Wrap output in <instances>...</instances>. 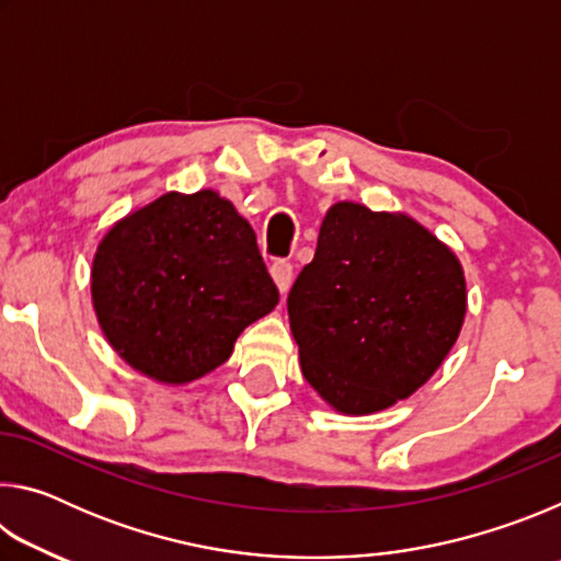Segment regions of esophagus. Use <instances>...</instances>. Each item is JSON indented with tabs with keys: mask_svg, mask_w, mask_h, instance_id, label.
I'll list each match as a JSON object with an SVG mask.
<instances>
[{
	"mask_svg": "<svg viewBox=\"0 0 561 561\" xmlns=\"http://www.w3.org/2000/svg\"><path fill=\"white\" fill-rule=\"evenodd\" d=\"M270 274H272L274 284H277V289H279L282 294H287L289 287H291V279H294L291 264H289L287 260H274L272 267H270Z\"/></svg>",
	"mask_w": 561,
	"mask_h": 561,
	"instance_id": "obj_1",
	"label": "esophagus"
}]
</instances>
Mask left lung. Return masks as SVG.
<instances>
[{"label": "left lung", "instance_id": "left-lung-1", "mask_svg": "<svg viewBox=\"0 0 561 561\" xmlns=\"http://www.w3.org/2000/svg\"><path fill=\"white\" fill-rule=\"evenodd\" d=\"M465 301L458 257L423 225L336 203L287 297L301 374L341 413L383 411L443 364Z\"/></svg>", "mask_w": 561, "mask_h": 561}]
</instances>
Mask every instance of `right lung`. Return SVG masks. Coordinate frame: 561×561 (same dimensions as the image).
<instances>
[{
    "label": "right lung",
    "mask_w": 561,
    "mask_h": 561,
    "mask_svg": "<svg viewBox=\"0 0 561 561\" xmlns=\"http://www.w3.org/2000/svg\"><path fill=\"white\" fill-rule=\"evenodd\" d=\"M91 294L108 344L160 383L210 374L279 301L250 222L213 190L168 193L113 225Z\"/></svg>",
    "instance_id": "right-lung-1"
}]
</instances>
